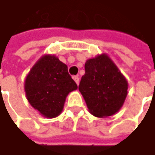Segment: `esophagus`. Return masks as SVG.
Wrapping results in <instances>:
<instances>
[{
  "label": "esophagus",
  "mask_w": 155,
  "mask_h": 155,
  "mask_svg": "<svg viewBox=\"0 0 155 155\" xmlns=\"http://www.w3.org/2000/svg\"><path fill=\"white\" fill-rule=\"evenodd\" d=\"M73 79L75 80V82L77 83V85L79 84V78H78V76H74V77H73Z\"/></svg>",
  "instance_id": "1"
}]
</instances>
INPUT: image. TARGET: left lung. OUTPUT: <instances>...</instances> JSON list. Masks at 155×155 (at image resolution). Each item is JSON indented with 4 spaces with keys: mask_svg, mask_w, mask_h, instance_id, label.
Here are the masks:
<instances>
[{
    "mask_svg": "<svg viewBox=\"0 0 155 155\" xmlns=\"http://www.w3.org/2000/svg\"><path fill=\"white\" fill-rule=\"evenodd\" d=\"M78 89L88 110L104 118L117 113L127 94L128 83L112 60L105 53L88 59Z\"/></svg>",
    "mask_w": 155,
    "mask_h": 155,
    "instance_id": "1",
    "label": "left lung"
}]
</instances>
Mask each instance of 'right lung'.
<instances>
[{
	"instance_id": "add662e5",
	"label": "right lung",
	"mask_w": 155,
	"mask_h": 155,
	"mask_svg": "<svg viewBox=\"0 0 155 155\" xmlns=\"http://www.w3.org/2000/svg\"><path fill=\"white\" fill-rule=\"evenodd\" d=\"M24 87L31 106L48 119L61 113L66 97L78 89L67 65L51 54L43 55L35 63L26 77Z\"/></svg>"
}]
</instances>
